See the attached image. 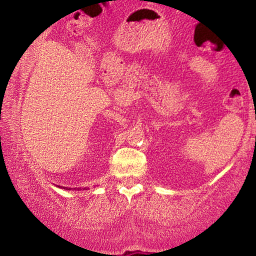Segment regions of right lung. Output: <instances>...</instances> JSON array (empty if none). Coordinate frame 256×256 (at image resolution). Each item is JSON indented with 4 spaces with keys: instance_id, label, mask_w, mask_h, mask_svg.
<instances>
[{
    "instance_id": "1",
    "label": "right lung",
    "mask_w": 256,
    "mask_h": 256,
    "mask_svg": "<svg viewBox=\"0 0 256 256\" xmlns=\"http://www.w3.org/2000/svg\"><path fill=\"white\" fill-rule=\"evenodd\" d=\"M58 188H60V186H58ZM66 189H67V190H71V189H68V188H66ZM79 189H80V188H79ZM79 189H78V190H79ZM84 189H86V188H84Z\"/></svg>"
}]
</instances>
